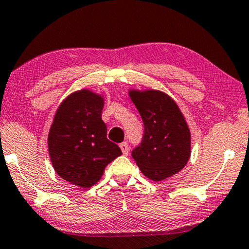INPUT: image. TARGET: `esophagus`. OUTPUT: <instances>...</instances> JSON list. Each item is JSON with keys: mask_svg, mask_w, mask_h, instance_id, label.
Instances as JSON below:
<instances>
[{"mask_svg": "<svg viewBox=\"0 0 249 249\" xmlns=\"http://www.w3.org/2000/svg\"><path fill=\"white\" fill-rule=\"evenodd\" d=\"M119 147H121L123 154H124V155H127L128 150H130V147H128V143H127V142H122L121 144H119Z\"/></svg>", "mask_w": 249, "mask_h": 249, "instance_id": "34e87169", "label": "esophagus"}]
</instances>
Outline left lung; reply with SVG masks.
I'll list each match as a JSON object with an SVG mask.
<instances>
[{"label": "left lung", "instance_id": "1", "mask_svg": "<svg viewBox=\"0 0 249 249\" xmlns=\"http://www.w3.org/2000/svg\"><path fill=\"white\" fill-rule=\"evenodd\" d=\"M143 122V137L132 150L141 172L154 181L178 174L191 156V133L177 103L160 90H130Z\"/></svg>", "mask_w": 249, "mask_h": 249}]
</instances>
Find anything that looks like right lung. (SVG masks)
<instances>
[{
	"mask_svg": "<svg viewBox=\"0 0 249 249\" xmlns=\"http://www.w3.org/2000/svg\"><path fill=\"white\" fill-rule=\"evenodd\" d=\"M103 105V97L88 89L72 93L58 107L50 127L48 149L56 174L79 187L96 184L106 166L122 155L107 138Z\"/></svg>",
	"mask_w": 249,
	"mask_h": 249,
	"instance_id": "right-lung-1",
	"label": "right lung"
}]
</instances>
